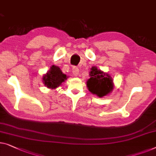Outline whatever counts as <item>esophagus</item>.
Wrapping results in <instances>:
<instances>
[{
	"label": "esophagus",
	"mask_w": 156,
	"mask_h": 156,
	"mask_svg": "<svg viewBox=\"0 0 156 156\" xmlns=\"http://www.w3.org/2000/svg\"><path fill=\"white\" fill-rule=\"evenodd\" d=\"M73 73L74 76H78V74H79V69H78V67H73Z\"/></svg>",
	"instance_id": "34e87169"
}]
</instances>
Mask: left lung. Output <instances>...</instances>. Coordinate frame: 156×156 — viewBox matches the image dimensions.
I'll return each instance as SVG.
<instances>
[{
	"label": "left lung",
	"instance_id": "obj_1",
	"mask_svg": "<svg viewBox=\"0 0 156 156\" xmlns=\"http://www.w3.org/2000/svg\"><path fill=\"white\" fill-rule=\"evenodd\" d=\"M89 75L90 78L87 82V86L91 93L101 98L112 91L113 82L108 73H103L94 66L91 68Z\"/></svg>",
	"mask_w": 156,
	"mask_h": 156
}]
</instances>
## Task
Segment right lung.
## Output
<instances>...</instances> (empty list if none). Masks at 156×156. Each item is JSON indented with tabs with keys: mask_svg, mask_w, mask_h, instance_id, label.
<instances>
[{
	"mask_svg": "<svg viewBox=\"0 0 156 156\" xmlns=\"http://www.w3.org/2000/svg\"><path fill=\"white\" fill-rule=\"evenodd\" d=\"M67 78L66 74L62 73L59 67L52 65L50 70L43 76V82L49 89H55L60 87Z\"/></svg>",
	"mask_w": 156,
	"mask_h": 156,
	"instance_id": "right-lung-1",
	"label": "right lung"
}]
</instances>
